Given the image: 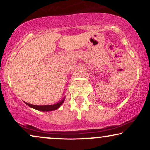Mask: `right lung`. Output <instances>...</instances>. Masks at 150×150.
<instances>
[{
    "mask_svg": "<svg viewBox=\"0 0 150 150\" xmlns=\"http://www.w3.org/2000/svg\"><path fill=\"white\" fill-rule=\"evenodd\" d=\"M65 98H63L61 100L60 102H57V104H51V105H42V106H38V105H34V104H30L28 103H25L27 104L28 106L31 107L34 109H36L38 110H40V111H52V110H54L58 109V108L60 107V106L62 105V104L64 102Z\"/></svg>",
    "mask_w": 150,
    "mask_h": 150,
    "instance_id": "obj_1",
    "label": "right lung"
}]
</instances>
